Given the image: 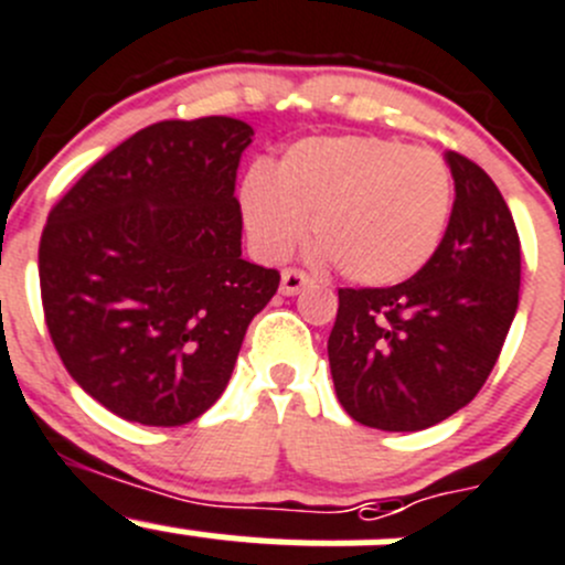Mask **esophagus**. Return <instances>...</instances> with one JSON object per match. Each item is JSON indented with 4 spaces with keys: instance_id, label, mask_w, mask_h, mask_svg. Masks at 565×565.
<instances>
[{
    "instance_id": "obj_1",
    "label": "esophagus",
    "mask_w": 565,
    "mask_h": 565,
    "mask_svg": "<svg viewBox=\"0 0 565 565\" xmlns=\"http://www.w3.org/2000/svg\"><path fill=\"white\" fill-rule=\"evenodd\" d=\"M309 284H311V278L306 276L303 270H292V267H289V270L281 273V292L284 295H298L300 289L309 287Z\"/></svg>"
}]
</instances>
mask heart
<instances>
[{"label":"heart","instance_id":"heart-1","mask_svg":"<svg viewBox=\"0 0 565 565\" xmlns=\"http://www.w3.org/2000/svg\"><path fill=\"white\" fill-rule=\"evenodd\" d=\"M243 221L267 259L311 232L320 256L355 284L386 287L434 259L452 215V173L436 151L383 137H306L276 171L254 168L239 188Z\"/></svg>","mask_w":565,"mask_h":565}]
</instances>
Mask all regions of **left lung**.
I'll return each mask as SVG.
<instances>
[{"label": "left lung", "mask_w": 565, "mask_h": 565, "mask_svg": "<svg viewBox=\"0 0 565 565\" xmlns=\"http://www.w3.org/2000/svg\"><path fill=\"white\" fill-rule=\"evenodd\" d=\"M456 201L434 259L394 287L339 289L328 337L342 408L377 430H425L472 403L519 309L522 245L489 173L447 151Z\"/></svg>", "instance_id": "1"}]
</instances>
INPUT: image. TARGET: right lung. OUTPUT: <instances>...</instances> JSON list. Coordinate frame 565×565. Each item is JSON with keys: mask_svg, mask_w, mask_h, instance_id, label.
I'll return each instance as SVG.
<instances>
[{"mask_svg": "<svg viewBox=\"0 0 565 565\" xmlns=\"http://www.w3.org/2000/svg\"><path fill=\"white\" fill-rule=\"evenodd\" d=\"M245 120H160L54 204L38 248L49 337L113 414L177 428L223 394L278 270L243 259Z\"/></svg>", "mask_w": 565, "mask_h": 565, "instance_id": "obj_1", "label": "right lung"}]
</instances>
